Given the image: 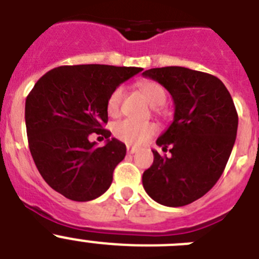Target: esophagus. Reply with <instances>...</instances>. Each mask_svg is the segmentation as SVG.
Returning <instances> with one entry per match:
<instances>
[{
  "label": "esophagus",
  "instance_id": "1",
  "mask_svg": "<svg viewBox=\"0 0 259 259\" xmlns=\"http://www.w3.org/2000/svg\"><path fill=\"white\" fill-rule=\"evenodd\" d=\"M136 148H135V146H130V145H128L127 146V153H128V154H134V153L135 152H136Z\"/></svg>",
  "mask_w": 259,
  "mask_h": 259
}]
</instances>
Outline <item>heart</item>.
Wrapping results in <instances>:
<instances>
[{
	"instance_id": "1",
	"label": "heart",
	"mask_w": 259,
	"mask_h": 259,
	"mask_svg": "<svg viewBox=\"0 0 259 259\" xmlns=\"http://www.w3.org/2000/svg\"><path fill=\"white\" fill-rule=\"evenodd\" d=\"M139 87L152 106H161L166 102V92H164L163 87L158 84L157 81L145 80V81H141ZM123 93H124L123 87H116L113 92L110 93L106 105L109 115L116 116L119 114ZM155 132H157V127H155L154 123L150 122H135L131 119H123L114 125V135L118 137L119 140L124 141L127 144H132V145L145 143Z\"/></svg>"
}]
</instances>
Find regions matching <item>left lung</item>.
I'll return each mask as SVG.
<instances>
[{
	"instance_id": "obj_1",
	"label": "left lung",
	"mask_w": 259,
	"mask_h": 259,
	"mask_svg": "<svg viewBox=\"0 0 259 259\" xmlns=\"http://www.w3.org/2000/svg\"><path fill=\"white\" fill-rule=\"evenodd\" d=\"M143 76L155 80L172 96L174 120L157 139L162 157L143 174L144 189L164 206H185L218 182L236 140L237 116L230 92L217 76L191 68H150Z\"/></svg>"
}]
</instances>
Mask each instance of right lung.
<instances>
[{
	"instance_id": "add662e5",
	"label": "right lung",
	"mask_w": 259,
	"mask_h": 259,
	"mask_svg": "<svg viewBox=\"0 0 259 259\" xmlns=\"http://www.w3.org/2000/svg\"><path fill=\"white\" fill-rule=\"evenodd\" d=\"M141 71L107 65L61 66L40 77L27 96L32 158L45 182L68 200H95L111 185L114 168L127 149L102 128L107 123V98ZM92 133L105 137L107 144L98 148L89 142Z\"/></svg>"
}]
</instances>
